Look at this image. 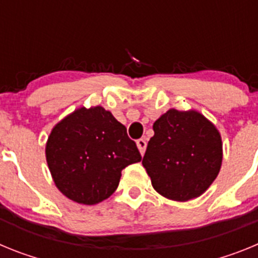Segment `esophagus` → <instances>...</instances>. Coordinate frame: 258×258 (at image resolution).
Returning <instances> with one entry per match:
<instances>
[{
  "mask_svg": "<svg viewBox=\"0 0 258 258\" xmlns=\"http://www.w3.org/2000/svg\"><path fill=\"white\" fill-rule=\"evenodd\" d=\"M137 146H138V150H140L141 154H145L146 151V146H147V142H146L145 138H141V140L137 141Z\"/></svg>",
  "mask_w": 258,
  "mask_h": 258,
  "instance_id": "obj_1",
  "label": "esophagus"
}]
</instances>
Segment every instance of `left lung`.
Here are the masks:
<instances>
[{
  "label": "left lung",
  "instance_id": "obj_1",
  "mask_svg": "<svg viewBox=\"0 0 258 258\" xmlns=\"http://www.w3.org/2000/svg\"><path fill=\"white\" fill-rule=\"evenodd\" d=\"M154 132L142 164L155 190L177 202L200 197L222 163V141L216 126L197 111L172 108L154 122Z\"/></svg>",
  "mask_w": 258,
  "mask_h": 258
}]
</instances>
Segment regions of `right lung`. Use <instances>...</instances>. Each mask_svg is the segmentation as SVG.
Wrapping results in <instances>:
<instances>
[{
	"label": "right lung",
	"mask_w": 258,
	"mask_h": 258,
	"mask_svg": "<svg viewBox=\"0 0 258 258\" xmlns=\"http://www.w3.org/2000/svg\"><path fill=\"white\" fill-rule=\"evenodd\" d=\"M46 160L56 187L68 199L92 206L111 197L121 170L142 156L126 127L98 106L77 109L54 126Z\"/></svg>",
	"instance_id": "1"
}]
</instances>
